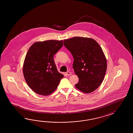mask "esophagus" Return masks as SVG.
Listing matches in <instances>:
<instances>
[{
  "label": "esophagus",
  "mask_w": 133,
  "mask_h": 133,
  "mask_svg": "<svg viewBox=\"0 0 133 133\" xmlns=\"http://www.w3.org/2000/svg\"><path fill=\"white\" fill-rule=\"evenodd\" d=\"M66 74L68 75V76H70V75H72V74H71V72H66Z\"/></svg>",
  "instance_id": "obj_1"
}]
</instances>
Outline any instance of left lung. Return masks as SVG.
Here are the masks:
<instances>
[{"label": "left lung", "instance_id": "1", "mask_svg": "<svg viewBox=\"0 0 133 133\" xmlns=\"http://www.w3.org/2000/svg\"><path fill=\"white\" fill-rule=\"evenodd\" d=\"M64 45L73 57V68L79 78L76 87L85 93L95 90L103 82L107 68L100 46L93 39L78 37L64 40Z\"/></svg>", "mask_w": 133, "mask_h": 133}]
</instances>
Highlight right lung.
<instances>
[{
	"instance_id": "1",
	"label": "right lung",
	"mask_w": 133,
	"mask_h": 133,
	"mask_svg": "<svg viewBox=\"0 0 133 133\" xmlns=\"http://www.w3.org/2000/svg\"><path fill=\"white\" fill-rule=\"evenodd\" d=\"M63 45V40H50L35 43L29 48L23 72L27 84L36 93L51 94L64 77L57 70L53 59Z\"/></svg>"
}]
</instances>
